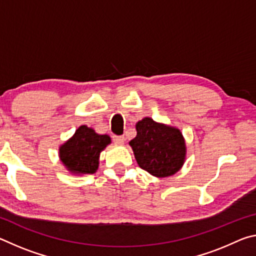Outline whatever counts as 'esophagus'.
Masks as SVG:
<instances>
[{
    "label": "esophagus",
    "mask_w": 256,
    "mask_h": 256,
    "mask_svg": "<svg viewBox=\"0 0 256 256\" xmlns=\"http://www.w3.org/2000/svg\"><path fill=\"white\" fill-rule=\"evenodd\" d=\"M112 141L118 144H123L125 141V138L123 136H112Z\"/></svg>",
    "instance_id": "esophagus-1"
}]
</instances>
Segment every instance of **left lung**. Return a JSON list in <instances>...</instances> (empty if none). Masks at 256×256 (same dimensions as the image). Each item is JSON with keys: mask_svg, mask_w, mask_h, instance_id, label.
<instances>
[{"mask_svg": "<svg viewBox=\"0 0 256 256\" xmlns=\"http://www.w3.org/2000/svg\"><path fill=\"white\" fill-rule=\"evenodd\" d=\"M136 136L130 141L138 164L157 177L180 170L185 159V142L180 130L146 118L136 123Z\"/></svg>", "mask_w": 256, "mask_h": 256, "instance_id": "8db88e82", "label": "left lung"}]
</instances>
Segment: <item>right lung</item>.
I'll use <instances>...</instances> for the list:
<instances>
[{
	"instance_id": "1",
	"label": "right lung",
	"mask_w": 256,
	"mask_h": 256,
	"mask_svg": "<svg viewBox=\"0 0 256 256\" xmlns=\"http://www.w3.org/2000/svg\"><path fill=\"white\" fill-rule=\"evenodd\" d=\"M110 144V138L97 134L82 125L74 136L60 148V157L66 168L76 174H94L98 168L100 151Z\"/></svg>"
}]
</instances>
